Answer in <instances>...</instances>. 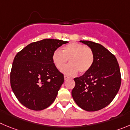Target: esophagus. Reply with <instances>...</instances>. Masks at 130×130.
<instances>
[{"label":"esophagus","instance_id":"esophagus-1","mask_svg":"<svg viewBox=\"0 0 130 130\" xmlns=\"http://www.w3.org/2000/svg\"><path fill=\"white\" fill-rule=\"evenodd\" d=\"M68 79H69V77H68V76H64V79H65V81L67 80Z\"/></svg>","mask_w":130,"mask_h":130}]
</instances>
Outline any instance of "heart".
<instances>
[{"mask_svg":"<svg viewBox=\"0 0 130 130\" xmlns=\"http://www.w3.org/2000/svg\"><path fill=\"white\" fill-rule=\"evenodd\" d=\"M69 59V64L63 67ZM54 66L67 76H74L79 71L81 74L88 72L92 67L94 55L92 50L85 45L77 42H71L62 50H56L52 56Z\"/></svg>","mask_w":130,"mask_h":130,"instance_id":"heart-1","label":"heart"}]
</instances>
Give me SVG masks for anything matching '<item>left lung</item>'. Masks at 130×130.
<instances>
[{
	"mask_svg": "<svg viewBox=\"0 0 130 130\" xmlns=\"http://www.w3.org/2000/svg\"><path fill=\"white\" fill-rule=\"evenodd\" d=\"M92 50V67L83 76L74 79L72 96L81 108L95 111L109 105L121 87L119 65L115 56L105 47L91 41L80 40Z\"/></svg>",
	"mask_w": 130,
	"mask_h": 130,
	"instance_id": "left-lung-1",
	"label": "left lung"
}]
</instances>
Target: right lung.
<instances>
[{
	"instance_id": "add662e5",
	"label": "right lung",
	"mask_w": 130,
	"mask_h": 130,
	"mask_svg": "<svg viewBox=\"0 0 130 130\" xmlns=\"http://www.w3.org/2000/svg\"><path fill=\"white\" fill-rule=\"evenodd\" d=\"M67 43L60 40L43 39L30 43L17 54L10 83L22 105L39 111L54 101L64 76L54 66L52 56L58 47Z\"/></svg>"
}]
</instances>
